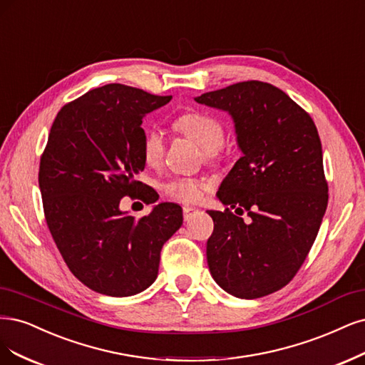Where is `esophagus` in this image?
<instances>
[{"mask_svg": "<svg viewBox=\"0 0 365 365\" xmlns=\"http://www.w3.org/2000/svg\"><path fill=\"white\" fill-rule=\"evenodd\" d=\"M199 210L197 208H195V207H188V205H185L184 208H182V212H184V220H190L192 217H193V215H196Z\"/></svg>", "mask_w": 365, "mask_h": 365, "instance_id": "1", "label": "esophagus"}]
</instances>
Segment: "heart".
<instances>
[{
	"mask_svg": "<svg viewBox=\"0 0 365 365\" xmlns=\"http://www.w3.org/2000/svg\"><path fill=\"white\" fill-rule=\"evenodd\" d=\"M173 128L193 140L204 150L207 160H215L220 155L225 140L223 123L207 113L192 111L185 113L173 122ZM165 153V139L158 130H149L142 143V155L148 166H155L161 161ZM163 192L166 196L181 200V202H196L205 192V184L196 178H172L165 185Z\"/></svg>",
	"mask_w": 365,
	"mask_h": 365,
	"instance_id": "b5f03b06",
	"label": "heart"
}]
</instances>
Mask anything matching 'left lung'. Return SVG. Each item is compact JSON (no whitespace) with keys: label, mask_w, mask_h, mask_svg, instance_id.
Masks as SVG:
<instances>
[{"label":"left lung","mask_w":365,"mask_h":365,"mask_svg":"<svg viewBox=\"0 0 365 365\" xmlns=\"http://www.w3.org/2000/svg\"><path fill=\"white\" fill-rule=\"evenodd\" d=\"M195 101L231 115L243 154L217 192L228 208L208 211L212 279L240 299L278 292L304 264L328 207L316 125L285 92L262 81L237 83ZM245 210L247 224L240 217Z\"/></svg>","instance_id":"1"}]
</instances>
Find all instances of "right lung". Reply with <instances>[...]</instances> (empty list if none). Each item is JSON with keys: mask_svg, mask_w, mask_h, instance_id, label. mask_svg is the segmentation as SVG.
Listing matches in <instances>:
<instances>
[{"mask_svg": "<svg viewBox=\"0 0 365 365\" xmlns=\"http://www.w3.org/2000/svg\"><path fill=\"white\" fill-rule=\"evenodd\" d=\"M170 99L106 84L63 107L49 131L39 168L46 225L75 278L96 293L146 290L157 279L163 245L182 225L173 202L142 219L119 208L123 196L150 199L139 181L142 119Z\"/></svg>", "mask_w": 365, "mask_h": 365, "instance_id": "right-lung-1", "label": "right lung"}]
</instances>
